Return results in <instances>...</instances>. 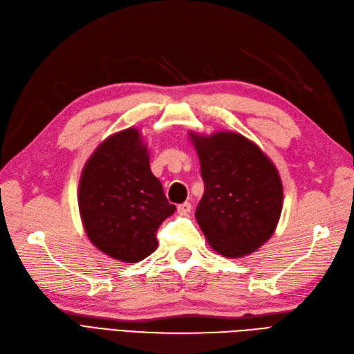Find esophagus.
Masks as SVG:
<instances>
[{"instance_id": "34e87169", "label": "esophagus", "mask_w": 354, "mask_h": 354, "mask_svg": "<svg viewBox=\"0 0 354 354\" xmlns=\"http://www.w3.org/2000/svg\"><path fill=\"white\" fill-rule=\"evenodd\" d=\"M189 212H191V203H188V201L182 203L178 206V213L179 214H188Z\"/></svg>"}]
</instances>
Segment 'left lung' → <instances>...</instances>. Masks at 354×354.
Segmentation results:
<instances>
[{
  "instance_id": "8db88e82",
  "label": "left lung",
  "mask_w": 354,
  "mask_h": 354,
  "mask_svg": "<svg viewBox=\"0 0 354 354\" xmlns=\"http://www.w3.org/2000/svg\"><path fill=\"white\" fill-rule=\"evenodd\" d=\"M201 165L204 194L196 218L216 252L226 257L253 253L277 227L282 184L275 166L243 135L191 133Z\"/></svg>"
}]
</instances>
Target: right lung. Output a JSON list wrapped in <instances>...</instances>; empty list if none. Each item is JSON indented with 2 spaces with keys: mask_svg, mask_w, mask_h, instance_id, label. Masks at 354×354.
<instances>
[{
  "mask_svg": "<svg viewBox=\"0 0 354 354\" xmlns=\"http://www.w3.org/2000/svg\"><path fill=\"white\" fill-rule=\"evenodd\" d=\"M79 210L91 243L110 257L135 263L157 248L158 226L176 207L151 172L138 131L110 136L91 156Z\"/></svg>",
  "mask_w": 354,
  "mask_h": 354,
  "instance_id": "obj_1",
  "label": "right lung"
}]
</instances>
